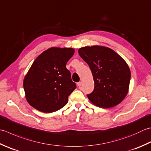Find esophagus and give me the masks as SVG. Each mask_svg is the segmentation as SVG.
I'll return each instance as SVG.
<instances>
[{"label": "esophagus", "instance_id": "obj_1", "mask_svg": "<svg viewBox=\"0 0 151 151\" xmlns=\"http://www.w3.org/2000/svg\"><path fill=\"white\" fill-rule=\"evenodd\" d=\"M82 82H78V83H77V86H78V87H80V86H82Z\"/></svg>", "mask_w": 151, "mask_h": 151}]
</instances>
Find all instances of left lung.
I'll return each mask as SVG.
<instances>
[{
  "instance_id": "8db88e82",
  "label": "left lung",
  "mask_w": 151,
  "mask_h": 151,
  "mask_svg": "<svg viewBox=\"0 0 151 151\" xmlns=\"http://www.w3.org/2000/svg\"><path fill=\"white\" fill-rule=\"evenodd\" d=\"M78 52L93 75L94 90L87 95L90 102L105 109L119 105L128 93L131 77L125 60L113 50L102 46L82 47Z\"/></svg>"
}]
</instances>
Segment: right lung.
I'll return each instance as SVG.
<instances>
[{
	"mask_svg": "<svg viewBox=\"0 0 151 151\" xmlns=\"http://www.w3.org/2000/svg\"><path fill=\"white\" fill-rule=\"evenodd\" d=\"M75 53L71 48L52 47L36 58L23 79L27 101L42 113L63 107L76 88L67 62Z\"/></svg>",
	"mask_w": 151,
	"mask_h": 151,
	"instance_id": "1",
	"label": "right lung"
}]
</instances>
